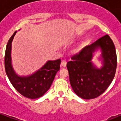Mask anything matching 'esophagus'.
Here are the masks:
<instances>
[{"label": "esophagus", "mask_w": 121, "mask_h": 121, "mask_svg": "<svg viewBox=\"0 0 121 121\" xmlns=\"http://www.w3.org/2000/svg\"><path fill=\"white\" fill-rule=\"evenodd\" d=\"M67 65V61L65 60H62L61 61V65L62 67H65Z\"/></svg>", "instance_id": "obj_1"}]
</instances>
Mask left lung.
<instances>
[{"mask_svg":"<svg viewBox=\"0 0 121 121\" xmlns=\"http://www.w3.org/2000/svg\"><path fill=\"white\" fill-rule=\"evenodd\" d=\"M100 48L103 67L96 68L92 62L93 53ZM114 43L108 35L99 38L71 57L67 63L69 80L74 92L84 99L96 98L112 83L117 68Z\"/></svg>","mask_w":121,"mask_h":121,"instance_id":"8db88e82","label":"left lung"}]
</instances>
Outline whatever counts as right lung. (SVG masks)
<instances>
[{
	"label": "right lung",
	"mask_w": 121,
	"mask_h": 121,
	"mask_svg": "<svg viewBox=\"0 0 121 121\" xmlns=\"http://www.w3.org/2000/svg\"><path fill=\"white\" fill-rule=\"evenodd\" d=\"M16 33L17 31L13 33L7 43L4 57L6 73L12 86L22 96L31 99L39 98L51 86L56 74L60 69L61 60L48 61L41 68L29 76L17 75L12 67L11 58L12 43Z\"/></svg>",
	"instance_id": "obj_1"
}]
</instances>
